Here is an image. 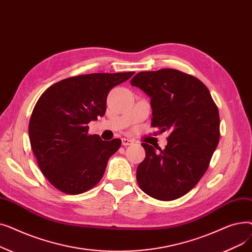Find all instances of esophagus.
I'll list each match as a JSON object with an SVG mask.
<instances>
[{"label":"esophagus","instance_id":"34e87169","mask_svg":"<svg viewBox=\"0 0 252 252\" xmlns=\"http://www.w3.org/2000/svg\"><path fill=\"white\" fill-rule=\"evenodd\" d=\"M133 144H134L133 140L126 139V138L123 139V145H124V146H129V145H133Z\"/></svg>","mask_w":252,"mask_h":252}]
</instances>
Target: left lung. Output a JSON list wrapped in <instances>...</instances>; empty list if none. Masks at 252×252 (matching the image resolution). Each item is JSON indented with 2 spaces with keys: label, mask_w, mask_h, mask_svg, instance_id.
I'll list each match as a JSON object with an SVG mask.
<instances>
[{
  "label": "left lung",
  "mask_w": 252,
  "mask_h": 252,
  "mask_svg": "<svg viewBox=\"0 0 252 252\" xmlns=\"http://www.w3.org/2000/svg\"><path fill=\"white\" fill-rule=\"evenodd\" d=\"M130 85L151 98V126L169 131L164 149L142 143L146 157L137 168L139 186L155 199H178L208 168L220 136L218 106L201 81L177 69L142 71Z\"/></svg>",
  "instance_id": "1"
}]
</instances>
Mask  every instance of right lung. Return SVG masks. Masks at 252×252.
Instances as JSON below:
<instances>
[{"label":"right lung","mask_w":252,"mask_h":252,"mask_svg":"<svg viewBox=\"0 0 252 252\" xmlns=\"http://www.w3.org/2000/svg\"><path fill=\"white\" fill-rule=\"evenodd\" d=\"M134 73L68 77L52 85L37 100L29 126L32 149L43 175L59 191L85 193L102 179L122 140L90 135L88 124L105 114L110 90Z\"/></svg>","instance_id":"add662e5"}]
</instances>
